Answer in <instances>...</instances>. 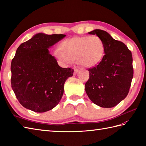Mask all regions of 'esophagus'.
<instances>
[{"label": "esophagus", "instance_id": "esophagus-1", "mask_svg": "<svg viewBox=\"0 0 146 146\" xmlns=\"http://www.w3.org/2000/svg\"><path fill=\"white\" fill-rule=\"evenodd\" d=\"M78 71H79V70L77 69V68H75V69H74V73H75V74H76Z\"/></svg>", "mask_w": 146, "mask_h": 146}]
</instances>
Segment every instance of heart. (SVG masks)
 I'll return each mask as SVG.
<instances>
[{
    "label": "heart",
    "instance_id": "1",
    "mask_svg": "<svg viewBox=\"0 0 146 146\" xmlns=\"http://www.w3.org/2000/svg\"><path fill=\"white\" fill-rule=\"evenodd\" d=\"M104 44L98 36L75 37L64 39L55 49V56L64 63L76 60L80 65L92 68L100 63L104 54Z\"/></svg>",
    "mask_w": 146,
    "mask_h": 146
}]
</instances>
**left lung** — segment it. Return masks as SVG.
Listing matches in <instances>:
<instances>
[{
    "instance_id": "8db88e82",
    "label": "left lung",
    "mask_w": 146,
    "mask_h": 146,
    "mask_svg": "<svg viewBox=\"0 0 146 146\" xmlns=\"http://www.w3.org/2000/svg\"><path fill=\"white\" fill-rule=\"evenodd\" d=\"M103 41L105 54L97 65L88 68L85 91L92 102L104 108L113 107L128 95L134 75L132 52L127 46L105 31L95 29Z\"/></svg>"
}]
</instances>
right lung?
<instances>
[{"instance_id": "obj_1", "label": "right lung", "mask_w": 146, "mask_h": 146, "mask_svg": "<svg viewBox=\"0 0 146 146\" xmlns=\"http://www.w3.org/2000/svg\"><path fill=\"white\" fill-rule=\"evenodd\" d=\"M65 36L39 33L18 47L11 62V86L24 107L44 112L61 100L73 69L59 66L48 48Z\"/></svg>"}]
</instances>
